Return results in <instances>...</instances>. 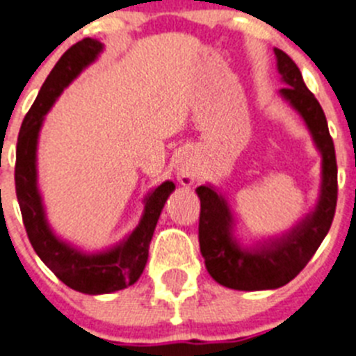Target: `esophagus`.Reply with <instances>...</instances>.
<instances>
[{"mask_svg":"<svg viewBox=\"0 0 356 356\" xmlns=\"http://www.w3.org/2000/svg\"><path fill=\"white\" fill-rule=\"evenodd\" d=\"M178 180L181 185H192L195 181V169L192 164H181L178 169Z\"/></svg>","mask_w":356,"mask_h":356,"instance_id":"1","label":"esophagus"}]
</instances>
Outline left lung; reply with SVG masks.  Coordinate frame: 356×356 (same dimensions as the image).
Returning <instances> with one entry per match:
<instances>
[{
  "instance_id": "8db88e82",
  "label": "left lung",
  "mask_w": 356,
  "mask_h": 356,
  "mask_svg": "<svg viewBox=\"0 0 356 356\" xmlns=\"http://www.w3.org/2000/svg\"><path fill=\"white\" fill-rule=\"evenodd\" d=\"M275 56L277 68L286 83L280 95L302 114L323 155L321 195L312 215L305 217L291 233L256 250H242L231 236L233 220L222 195L204 185L197 187L201 200L200 247L208 273L218 284L242 291L275 289L295 279L327 236L337 207V161L325 113L305 86L295 61L280 49H275Z\"/></svg>"
}]
</instances>
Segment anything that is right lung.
I'll use <instances>...</instances> for the list:
<instances>
[{"instance_id":"obj_1","label":"right lung","mask_w":356,"mask_h":356,"mask_svg":"<svg viewBox=\"0 0 356 356\" xmlns=\"http://www.w3.org/2000/svg\"><path fill=\"white\" fill-rule=\"evenodd\" d=\"M102 44L93 38H83L72 45L60 58L40 93L26 114L17 138L15 153V194L21 207L22 222L29 242L45 265L68 288L86 295H102L132 286L141 277L148 261L156 220L165 200L175 191L172 181H164L146 197L145 215L125 242L102 254H83L58 240L45 220L44 207L37 188V141L42 122L63 88L76 79L84 67L95 61Z\"/></svg>"}]
</instances>
